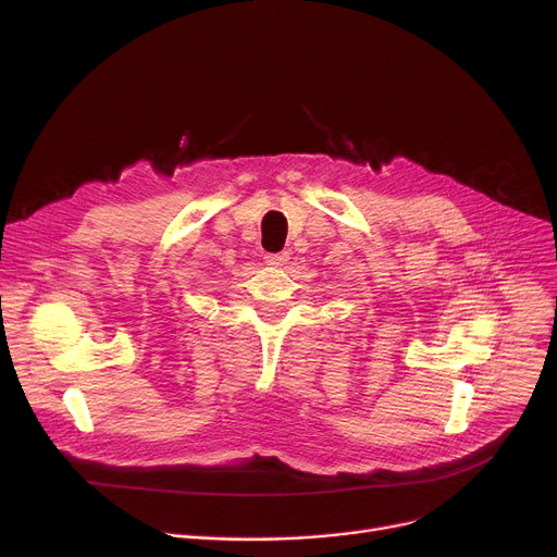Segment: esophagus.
Listing matches in <instances>:
<instances>
[{"mask_svg": "<svg viewBox=\"0 0 557 557\" xmlns=\"http://www.w3.org/2000/svg\"><path fill=\"white\" fill-rule=\"evenodd\" d=\"M264 260H268L270 264H276V268H281V264H285L289 260V253L287 251H278V253H268L264 256Z\"/></svg>", "mask_w": 557, "mask_h": 557, "instance_id": "obj_1", "label": "esophagus"}]
</instances>
